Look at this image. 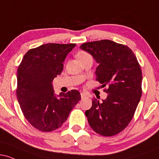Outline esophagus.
<instances>
[{
  "mask_svg": "<svg viewBox=\"0 0 159 159\" xmlns=\"http://www.w3.org/2000/svg\"><path fill=\"white\" fill-rule=\"evenodd\" d=\"M81 98H84V97H86V96H87V95H86L84 93H81Z\"/></svg>",
  "mask_w": 159,
  "mask_h": 159,
  "instance_id": "34e87169",
  "label": "esophagus"
}]
</instances>
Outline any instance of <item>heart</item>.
<instances>
[{
  "label": "heart",
  "instance_id": "b5f03b06",
  "mask_svg": "<svg viewBox=\"0 0 159 159\" xmlns=\"http://www.w3.org/2000/svg\"><path fill=\"white\" fill-rule=\"evenodd\" d=\"M77 57L79 59L80 61H81L85 59H87V58H92V56L85 51H80L77 54Z\"/></svg>",
  "mask_w": 159,
  "mask_h": 159
}]
</instances>
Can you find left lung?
Listing matches in <instances>:
<instances>
[{
    "label": "left lung",
    "instance_id": "left-lung-1",
    "mask_svg": "<svg viewBox=\"0 0 159 159\" xmlns=\"http://www.w3.org/2000/svg\"><path fill=\"white\" fill-rule=\"evenodd\" d=\"M93 57L96 63V81L107 98L92 101L85 114L93 130L102 136L119 134L134 116L142 95V72L136 56L126 45L108 39L85 43L80 46Z\"/></svg>",
    "mask_w": 159,
    "mask_h": 159
}]
</instances>
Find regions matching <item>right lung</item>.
<instances>
[{
	"label": "right lung",
	"mask_w": 159,
	"mask_h": 159,
	"mask_svg": "<svg viewBox=\"0 0 159 159\" xmlns=\"http://www.w3.org/2000/svg\"><path fill=\"white\" fill-rule=\"evenodd\" d=\"M76 44L48 43L30 49L17 70V95L22 113L34 128L52 132L63 125L77 105L76 90L54 93L52 81L63 69V62Z\"/></svg>",
	"instance_id": "right-lung-1"
}]
</instances>
